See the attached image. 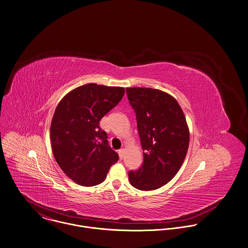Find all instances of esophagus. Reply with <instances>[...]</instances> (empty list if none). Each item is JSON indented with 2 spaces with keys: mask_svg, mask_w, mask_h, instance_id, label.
I'll list each match as a JSON object with an SVG mask.
<instances>
[{
  "mask_svg": "<svg viewBox=\"0 0 248 248\" xmlns=\"http://www.w3.org/2000/svg\"><path fill=\"white\" fill-rule=\"evenodd\" d=\"M118 153H119L120 159H121V160H123V159H124V148H121V149L118 151Z\"/></svg>",
  "mask_w": 248,
  "mask_h": 248,
  "instance_id": "obj_1",
  "label": "esophagus"
}]
</instances>
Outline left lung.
<instances>
[{
    "instance_id": "obj_1",
    "label": "left lung",
    "mask_w": 248,
    "mask_h": 248,
    "mask_svg": "<svg viewBox=\"0 0 248 248\" xmlns=\"http://www.w3.org/2000/svg\"><path fill=\"white\" fill-rule=\"evenodd\" d=\"M136 113L143 163L128 172L135 188L148 191L162 187L177 174L189 144V130L178 102L159 89L126 88Z\"/></svg>"
}]
</instances>
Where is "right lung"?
I'll list each match as a JSON object with an SVG mask.
<instances>
[{"mask_svg":"<svg viewBox=\"0 0 248 248\" xmlns=\"http://www.w3.org/2000/svg\"><path fill=\"white\" fill-rule=\"evenodd\" d=\"M124 94L123 87L88 83L69 92L56 108L50 126L53 155L65 175L78 185L101 184L118 162L119 155L99 124Z\"/></svg>","mask_w":248,"mask_h":248,"instance_id":"1","label":"right lung"}]
</instances>
